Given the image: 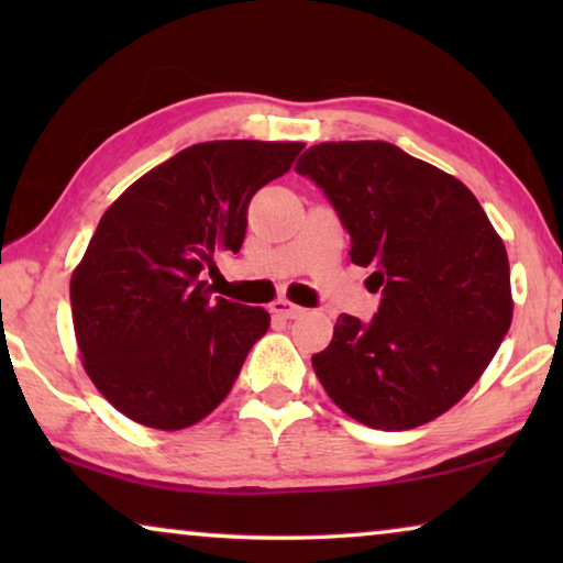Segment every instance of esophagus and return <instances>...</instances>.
<instances>
[{
	"mask_svg": "<svg viewBox=\"0 0 563 563\" xmlns=\"http://www.w3.org/2000/svg\"><path fill=\"white\" fill-rule=\"evenodd\" d=\"M272 312L276 314V318H284V320H297V318H302V314H305L302 307L295 305V302H289V299H284V297L274 299Z\"/></svg>",
	"mask_w": 563,
	"mask_h": 563,
	"instance_id": "34e87169",
	"label": "esophagus"
}]
</instances>
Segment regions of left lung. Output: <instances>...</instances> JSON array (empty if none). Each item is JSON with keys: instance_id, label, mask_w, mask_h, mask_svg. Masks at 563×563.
<instances>
[{"instance_id": "left-lung-1", "label": "left lung", "mask_w": 563, "mask_h": 563, "mask_svg": "<svg viewBox=\"0 0 563 563\" xmlns=\"http://www.w3.org/2000/svg\"><path fill=\"white\" fill-rule=\"evenodd\" d=\"M374 268L379 312L335 320L314 353L322 389L353 420L410 430L449 412L495 358L512 322L510 261L456 176L384 141L320 143L299 156Z\"/></svg>"}]
</instances>
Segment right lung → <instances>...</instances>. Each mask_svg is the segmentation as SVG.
Masks as SVG:
<instances>
[{"mask_svg": "<svg viewBox=\"0 0 563 563\" xmlns=\"http://www.w3.org/2000/svg\"><path fill=\"white\" fill-rule=\"evenodd\" d=\"M302 143L210 141L130 184L71 274L84 372L125 418L181 430L207 418L268 330L264 307L212 297L202 279L238 253L245 210L295 164Z\"/></svg>", "mask_w": 563, "mask_h": 563, "instance_id": "obj_1", "label": "right lung"}]
</instances>
